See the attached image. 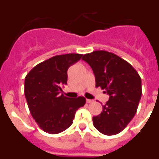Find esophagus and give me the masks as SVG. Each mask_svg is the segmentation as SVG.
Wrapping results in <instances>:
<instances>
[{
	"label": "esophagus",
	"mask_w": 159,
	"mask_h": 159,
	"mask_svg": "<svg viewBox=\"0 0 159 159\" xmlns=\"http://www.w3.org/2000/svg\"><path fill=\"white\" fill-rule=\"evenodd\" d=\"M86 102H88V103H91V102H93L94 100H93V99H87Z\"/></svg>",
	"instance_id": "esophagus-1"
}]
</instances>
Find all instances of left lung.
<instances>
[{
	"label": "left lung",
	"mask_w": 159,
	"mask_h": 159,
	"mask_svg": "<svg viewBox=\"0 0 159 159\" xmlns=\"http://www.w3.org/2000/svg\"><path fill=\"white\" fill-rule=\"evenodd\" d=\"M82 60L92 67L95 86L109 95L100 115L94 116V127L106 135L121 132L134 118L142 95V81L126 60L107 51L85 54Z\"/></svg>",
	"instance_id": "left-lung-1"
}]
</instances>
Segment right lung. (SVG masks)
Instances as JSON below:
<instances>
[{
	"instance_id": "1",
	"label": "right lung",
	"mask_w": 159,
	"mask_h": 159,
	"mask_svg": "<svg viewBox=\"0 0 159 159\" xmlns=\"http://www.w3.org/2000/svg\"><path fill=\"white\" fill-rule=\"evenodd\" d=\"M83 55L56 56L35 66L25 80V95L29 111L43 131L58 134L72 124L76 111L84 106L83 96L75 99L60 95L67 84V69Z\"/></svg>"
}]
</instances>
